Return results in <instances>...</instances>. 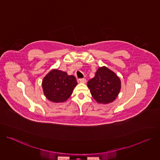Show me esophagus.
I'll list each match as a JSON object with an SVG mask.
<instances>
[{"label":"esophagus","instance_id":"1","mask_svg":"<svg viewBox=\"0 0 160 160\" xmlns=\"http://www.w3.org/2000/svg\"><path fill=\"white\" fill-rule=\"evenodd\" d=\"M77 81L78 83H85L86 79L85 78H80V79H78Z\"/></svg>","mask_w":160,"mask_h":160}]
</instances>
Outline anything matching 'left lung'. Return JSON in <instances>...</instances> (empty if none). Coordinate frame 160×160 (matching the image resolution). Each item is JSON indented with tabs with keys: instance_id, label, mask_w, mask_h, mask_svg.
Segmentation results:
<instances>
[{
	"instance_id": "1",
	"label": "left lung",
	"mask_w": 160,
	"mask_h": 160,
	"mask_svg": "<svg viewBox=\"0 0 160 160\" xmlns=\"http://www.w3.org/2000/svg\"><path fill=\"white\" fill-rule=\"evenodd\" d=\"M87 86L98 102L108 104L118 96L121 88V81L115 73L103 66L98 68L95 77L88 81Z\"/></svg>"
}]
</instances>
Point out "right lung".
<instances>
[{
  "instance_id": "add662e5",
  "label": "right lung",
  "mask_w": 160,
  "mask_h": 160,
  "mask_svg": "<svg viewBox=\"0 0 160 160\" xmlns=\"http://www.w3.org/2000/svg\"><path fill=\"white\" fill-rule=\"evenodd\" d=\"M77 85V79L73 75H68L67 73L58 70L51 71L42 81L44 95L54 102L66 101Z\"/></svg>"
}]
</instances>
